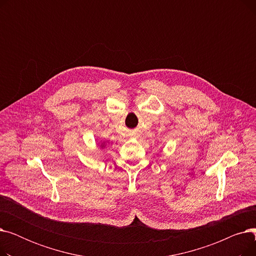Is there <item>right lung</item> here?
<instances>
[{"label": "right lung", "instance_id": "right-lung-1", "mask_svg": "<svg viewBox=\"0 0 256 256\" xmlns=\"http://www.w3.org/2000/svg\"><path fill=\"white\" fill-rule=\"evenodd\" d=\"M100 146L102 147V148H104V147H106V143H104V142H102V143H100Z\"/></svg>", "mask_w": 256, "mask_h": 256}]
</instances>
